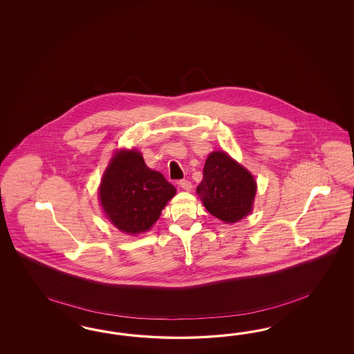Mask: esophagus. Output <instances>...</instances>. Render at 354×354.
<instances>
[{
	"label": "esophagus",
	"mask_w": 354,
	"mask_h": 354,
	"mask_svg": "<svg viewBox=\"0 0 354 354\" xmlns=\"http://www.w3.org/2000/svg\"><path fill=\"white\" fill-rule=\"evenodd\" d=\"M179 187L184 189V191H187V192H189L191 189H192V183L189 182V180H187V179H183V180H179Z\"/></svg>",
	"instance_id": "obj_1"
}]
</instances>
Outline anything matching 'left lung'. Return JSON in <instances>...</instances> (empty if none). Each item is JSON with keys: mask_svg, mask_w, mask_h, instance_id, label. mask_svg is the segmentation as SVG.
<instances>
[{"mask_svg": "<svg viewBox=\"0 0 354 354\" xmlns=\"http://www.w3.org/2000/svg\"><path fill=\"white\" fill-rule=\"evenodd\" d=\"M257 184L253 175L225 151L206 158L197 193L206 210L225 223L241 221L253 210Z\"/></svg>", "mask_w": 354, "mask_h": 354, "instance_id": "obj_1", "label": "left lung"}]
</instances>
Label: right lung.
Here are the masks:
<instances>
[{
    "label": "right lung",
    "instance_id": "obj_1",
    "mask_svg": "<svg viewBox=\"0 0 354 354\" xmlns=\"http://www.w3.org/2000/svg\"><path fill=\"white\" fill-rule=\"evenodd\" d=\"M161 172L150 170L136 149L119 150L104 172L98 197L107 219L129 235L150 230L175 196Z\"/></svg>",
    "mask_w": 354,
    "mask_h": 354
}]
</instances>
